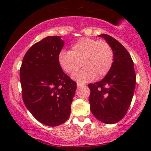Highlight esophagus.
Instances as JSON below:
<instances>
[{"mask_svg":"<svg viewBox=\"0 0 151 151\" xmlns=\"http://www.w3.org/2000/svg\"><path fill=\"white\" fill-rule=\"evenodd\" d=\"M84 86L83 84H82L81 83H79V82H77V86H78V88L82 87V86Z\"/></svg>","mask_w":151,"mask_h":151,"instance_id":"esophagus-1","label":"esophagus"}]
</instances>
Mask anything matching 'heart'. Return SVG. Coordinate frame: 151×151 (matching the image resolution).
<instances>
[{"instance_id": "1", "label": "heart", "mask_w": 151, "mask_h": 151, "mask_svg": "<svg viewBox=\"0 0 151 151\" xmlns=\"http://www.w3.org/2000/svg\"><path fill=\"white\" fill-rule=\"evenodd\" d=\"M58 63L67 73H73L83 66V69L72 78L78 82L86 83L96 78L101 79L109 73L114 63V51L106 41L82 38L72 45L70 51H60Z\"/></svg>"}]
</instances>
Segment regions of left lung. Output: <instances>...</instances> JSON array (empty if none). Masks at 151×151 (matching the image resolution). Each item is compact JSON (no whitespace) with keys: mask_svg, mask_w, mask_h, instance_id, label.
<instances>
[{"mask_svg":"<svg viewBox=\"0 0 151 151\" xmlns=\"http://www.w3.org/2000/svg\"><path fill=\"white\" fill-rule=\"evenodd\" d=\"M102 37L114 51V63L109 73L100 82L88 84L90 109L103 123L115 124L127 114L135 88L133 62L125 47L109 35Z\"/></svg>","mask_w":151,"mask_h":151,"instance_id":"left-lung-1","label":"left lung"}]
</instances>
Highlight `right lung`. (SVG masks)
I'll use <instances>...</instances> for the list:
<instances>
[{"mask_svg":"<svg viewBox=\"0 0 151 151\" xmlns=\"http://www.w3.org/2000/svg\"><path fill=\"white\" fill-rule=\"evenodd\" d=\"M58 36H47L27 51L20 69L22 100L37 120L49 127L65 123L71 113L76 82L64 73L58 55L64 45Z\"/></svg>","mask_w":151,"mask_h":151,"instance_id":"add662e5","label":"right lung"}]
</instances>
